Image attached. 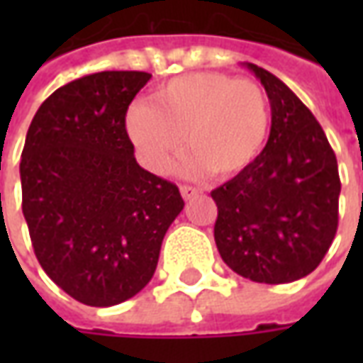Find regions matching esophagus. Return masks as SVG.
<instances>
[{"label":"esophagus","mask_w":363,"mask_h":363,"mask_svg":"<svg viewBox=\"0 0 363 363\" xmlns=\"http://www.w3.org/2000/svg\"><path fill=\"white\" fill-rule=\"evenodd\" d=\"M181 194L184 200H190V198H196L198 194H202V190L194 189V186H181Z\"/></svg>","instance_id":"esophagus-1"}]
</instances>
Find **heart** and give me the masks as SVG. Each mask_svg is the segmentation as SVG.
Segmentation results:
<instances>
[{
    "mask_svg": "<svg viewBox=\"0 0 363 363\" xmlns=\"http://www.w3.org/2000/svg\"><path fill=\"white\" fill-rule=\"evenodd\" d=\"M126 130L143 163L165 171L184 147L181 173L213 177L241 173L257 159L270 132V103L259 83L245 77L196 72L174 77L150 103L128 108Z\"/></svg>",
    "mask_w": 363,
    "mask_h": 363,
    "instance_id": "obj_1",
    "label": "heart"
}]
</instances>
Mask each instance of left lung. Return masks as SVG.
Wrapping results in <instances>:
<instances>
[{"instance_id": "8db88e82", "label": "left lung", "mask_w": 363, "mask_h": 363, "mask_svg": "<svg viewBox=\"0 0 363 363\" xmlns=\"http://www.w3.org/2000/svg\"><path fill=\"white\" fill-rule=\"evenodd\" d=\"M264 85L272 126L251 165L212 190L213 239L233 272L260 284L311 274L338 228L340 177L323 128L288 85L245 64Z\"/></svg>"}]
</instances>
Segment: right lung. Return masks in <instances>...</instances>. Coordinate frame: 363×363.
I'll return each instance as SVG.
<instances>
[{"instance_id": "1", "label": "right lung", "mask_w": 363, "mask_h": 363, "mask_svg": "<svg viewBox=\"0 0 363 363\" xmlns=\"http://www.w3.org/2000/svg\"><path fill=\"white\" fill-rule=\"evenodd\" d=\"M150 79L99 72L60 87L36 111L21 155L36 259L91 307L118 305L147 286L184 208L177 184L138 165L128 138V106Z\"/></svg>"}]
</instances>
